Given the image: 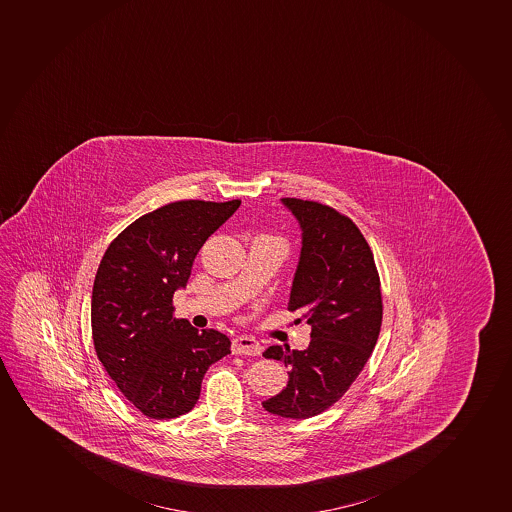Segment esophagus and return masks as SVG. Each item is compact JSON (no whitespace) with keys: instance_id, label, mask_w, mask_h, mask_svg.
Masks as SVG:
<instances>
[{"instance_id":"esophagus-1","label":"esophagus","mask_w":512,"mask_h":512,"mask_svg":"<svg viewBox=\"0 0 512 512\" xmlns=\"http://www.w3.org/2000/svg\"><path fill=\"white\" fill-rule=\"evenodd\" d=\"M231 351L233 354H243V356H259L263 353V346L251 336H241V338L233 339Z\"/></svg>"}]
</instances>
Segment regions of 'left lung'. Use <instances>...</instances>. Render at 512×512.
Wrapping results in <instances>:
<instances>
[{
	"label": "left lung",
	"mask_w": 512,
	"mask_h": 512,
	"mask_svg": "<svg viewBox=\"0 0 512 512\" xmlns=\"http://www.w3.org/2000/svg\"><path fill=\"white\" fill-rule=\"evenodd\" d=\"M283 203L303 229L288 309L311 324V343L304 351H264V358L289 368V381L263 407L274 416L308 419L338 402L368 363L383 324V294L373 251L353 219L318 201Z\"/></svg>",
	"instance_id": "1"
}]
</instances>
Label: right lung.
Listing matches in <instances>:
<instances>
[{"label": "right lung", "mask_w": 512, "mask_h": 512, "mask_svg": "<svg viewBox=\"0 0 512 512\" xmlns=\"http://www.w3.org/2000/svg\"><path fill=\"white\" fill-rule=\"evenodd\" d=\"M239 204H166L123 229L101 259L91 298L95 351L118 389L149 419L191 411L209 366L231 353L226 334L174 318L173 296L188 283L206 239Z\"/></svg>", "instance_id": "add662e5"}]
</instances>
